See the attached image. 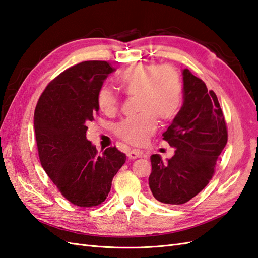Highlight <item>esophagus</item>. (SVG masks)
Listing matches in <instances>:
<instances>
[{"mask_svg": "<svg viewBox=\"0 0 258 258\" xmlns=\"http://www.w3.org/2000/svg\"><path fill=\"white\" fill-rule=\"evenodd\" d=\"M144 156V154L140 149H132V151L127 152V157L131 159H136V158H140Z\"/></svg>", "mask_w": 258, "mask_h": 258, "instance_id": "34e87169", "label": "esophagus"}]
</instances>
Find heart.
Segmentation results:
<instances>
[{
    "mask_svg": "<svg viewBox=\"0 0 258 258\" xmlns=\"http://www.w3.org/2000/svg\"><path fill=\"white\" fill-rule=\"evenodd\" d=\"M118 87L126 95H136L134 117L123 119L115 126L116 135L132 145H143L156 130V117L170 121L180 110L182 82L180 75L170 64L139 63L131 66L116 78ZM99 109L105 115L115 114L119 100L109 88L97 94Z\"/></svg>",
    "mask_w": 258,
    "mask_h": 258,
    "instance_id": "obj_1",
    "label": "heart"
}]
</instances>
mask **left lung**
I'll return each instance as SVG.
<instances>
[{
	"mask_svg": "<svg viewBox=\"0 0 258 258\" xmlns=\"http://www.w3.org/2000/svg\"><path fill=\"white\" fill-rule=\"evenodd\" d=\"M182 78L183 104L163 134L176 148L175 155L166 161L158 154L151 156L149 188L155 199L167 205H183L206 187L227 143L217 95L188 69L182 70Z\"/></svg>",
	"mask_w": 258,
	"mask_h": 258,
	"instance_id": "obj_1",
	"label": "left lung"
}]
</instances>
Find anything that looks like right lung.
Masks as SVG:
<instances>
[{"mask_svg":"<svg viewBox=\"0 0 258 258\" xmlns=\"http://www.w3.org/2000/svg\"><path fill=\"white\" fill-rule=\"evenodd\" d=\"M114 70L99 60L73 66L47 86L35 109L40 164L60 194L78 207L101 205L126 160L116 147L99 155L86 136L87 125L99 112L97 94Z\"/></svg>","mask_w":258,"mask_h":258,"instance_id":"right-lung-1","label":"right lung"}]
</instances>
